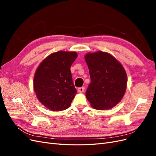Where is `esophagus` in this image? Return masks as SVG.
<instances>
[{
    "instance_id": "obj_1",
    "label": "esophagus",
    "mask_w": 156,
    "mask_h": 156,
    "mask_svg": "<svg viewBox=\"0 0 156 156\" xmlns=\"http://www.w3.org/2000/svg\"><path fill=\"white\" fill-rule=\"evenodd\" d=\"M84 90V87H80L78 88V92L80 93H82L83 92Z\"/></svg>"
}]
</instances>
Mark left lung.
I'll return each mask as SVG.
<instances>
[{"label": "left lung", "mask_w": 156, "mask_h": 156, "mask_svg": "<svg viewBox=\"0 0 156 156\" xmlns=\"http://www.w3.org/2000/svg\"><path fill=\"white\" fill-rule=\"evenodd\" d=\"M91 82L86 97L98 110H107L116 106L123 98L127 77L123 66L111 54L98 51L84 56Z\"/></svg>", "instance_id": "obj_1"}]
</instances>
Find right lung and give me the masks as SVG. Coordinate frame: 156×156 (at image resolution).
Returning <instances> with one entry per match:
<instances>
[{
	"label": "right lung",
	"mask_w": 156,
	"mask_h": 156,
	"mask_svg": "<svg viewBox=\"0 0 156 156\" xmlns=\"http://www.w3.org/2000/svg\"><path fill=\"white\" fill-rule=\"evenodd\" d=\"M77 57L75 51H60L47 56L36 69L34 90L37 100L52 111L69 108L77 93L70 67Z\"/></svg>",
	"instance_id": "1"
}]
</instances>
